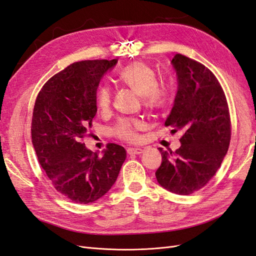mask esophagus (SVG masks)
<instances>
[{
	"instance_id": "34e87169",
	"label": "esophagus",
	"mask_w": 256,
	"mask_h": 256,
	"mask_svg": "<svg viewBox=\"0 0 256 256\" xmlns=\"http://www.w3.org/2000/svg\"><path fill=\"white\" fill-rule=\"evenodd\" d=\"M144 150L142 148H128L127 152L129 154H141Z\"/></svg>"
}]
</instances>
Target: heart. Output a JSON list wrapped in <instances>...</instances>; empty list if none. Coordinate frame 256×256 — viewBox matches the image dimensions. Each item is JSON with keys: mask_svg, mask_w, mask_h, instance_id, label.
Segmentation results:
<instances>
[{"mask_svg": "<svg viewBox=\"0 0 256 256\" xmlns=\"http://www.w3.org/2000/svg\"><path fill=\"white\" fill-rule=\"evenodd\" d=\"M118 81L134 92L138 96L144 98L147 106L157 109L164 106L168 92L158 85V78L152 69L143 63H132L120 69ZM112 92L108 85H102L97 90L96 104L102 111H106L111 104ZM143 124L138 120H120L114 128V134L122 140L134 142L138 138L136 131Z\"/></svg>", "mask_w": 256, "mask_h": 256, "instance_id": "b5f03b06", "label": "heart"}]
</instances>
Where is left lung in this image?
Segmentation results:
<instances>
[{
	"label": "left lung",
	"mask_w": 256,
	"mask_h": 256,
	"mask_svg": "<svg viewBox=\"0 0 256 256\" xmlns=\"http://www.w3.org/2000/svg\"><path fill=\"white\" fill-rule=\"evenodd\" d=\"M177 92L166 126L182 130L174 152L159 148L156 171L161 187L188 196L203 188L220 168L230 141V118L226 95L214 74L182 54L171 60Z\"/></svg>",
	"instance_id": "8db88e82"
}]
</instances>
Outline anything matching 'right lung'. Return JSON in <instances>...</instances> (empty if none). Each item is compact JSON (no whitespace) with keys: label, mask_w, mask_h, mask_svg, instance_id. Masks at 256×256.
I'll use <instances>...</instances> for the list:
<instances>
[{"label":"right lung","mask_w":256,"mask_h":256,"mask_svg":"<svg viewBox=\"0 0 256 256\" xmlns=\"http://www.w3.org/2000/svg\"><path fill=\"white\" fill-rule=\"evenodd\" d=\"M118 60L76 62L44 85L32 118V143L38 161L60 194L72 202H96L118 180L127 152L110 143L102 156L82 140L97 113L96 94Z\"/></svg>","instance_id":"obj_1"}]
</instances>
